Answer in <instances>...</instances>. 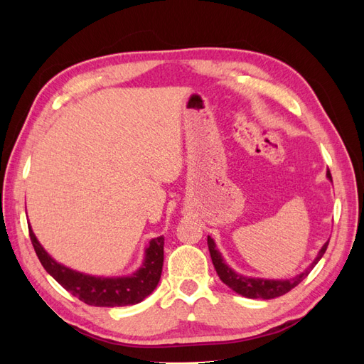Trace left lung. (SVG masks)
I'll use <instances>...</instances> for the list:
<instances>
[{
	"label": "left lung",
	"mask_w": 364,
	"mask_h": 364,
	"mask_svg": "<svg viewBox=\"0 0 364 364\" xmlns=\"http://www.w3.org/2000/svg\"><path fill=\"white\" fill-rule=\"evenodd\" d=\"M326 178L333 182L329 170L326 173ZM328 243H329V240L322 246V249L318 250L316 259L302 273L296 274V277H293L290 279H264V278L243 277V274L234 272L225 262L222 253L217 250L214 240L211 237H208V249H209V253H211V259H213V264H214L218 278L222 279L229 289H232L235 293H238L241 296L250 297V299H274V297L289 293L291 289L296 287L297 284H301L308 277V273L314 269L318 259H321L323 257V253L326 252Z\"/></svg>",
	"instance_id": "left-lung-1"
}]
</instances>
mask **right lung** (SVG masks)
<instances>
[{"label":"right lung","mask_w":364,"mask_h":364,"mask_svg":"<svg viewBox=\"0 0 364 364\" xmlns=\"http://www.w3.org/2000/svg\"><path fill=\"white\" fill-rule=\"evenodd\" d=\"M31 245L36 255L51 277L73 296L94 306H126L144 301L156 289L164 264V237L150 240L142 266L129 277L103 278L75 272L54 261L46 252L28 226Z\"/></svg>","instance_id":"right-lung-1"}]
</instances>
